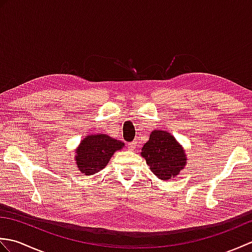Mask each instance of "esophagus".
<instances>
[{
    "instance_id": "1",
    "label": "esophagus",
    "mask_w": 252,
    "mask_h": 252,
    "mask_svg": "<svg viewBox=\"0 0 252 252\" xmlns=\"http://www.w3.org/2000/svg\"><path fill=\"white\" fill-rule=\"evenodd\" d=\"M127 148H129L130 151H134V149L136 148V142H131L127 144Z\"/></svg>"
}]
</instances>
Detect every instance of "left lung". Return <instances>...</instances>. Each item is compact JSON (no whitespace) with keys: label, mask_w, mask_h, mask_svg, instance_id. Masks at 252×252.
Masks as SVG:
<instances>
[{"label":"left lung","mask_w":252,"mask_h":252,"mask_svg":"<svg viewBox=\"0 0 252 252\" xmlns=\"http://www.w3.org/2000/svg\"><path fill=\"white\" fill-rule=\"evenodd\" d=\"M142 157L153 173L162 181L179 175L186 164L184 148L167 131L155 130L142 148Z\"/></svg>","instance_id":"8db88e82"}]
</instances>
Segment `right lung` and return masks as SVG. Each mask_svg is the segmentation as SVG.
Segmentation results:
<instances>
[{
  "instance_id": "1",
  "label": "right lung",
  "mask_w": 252,
  "mask_h": 252,
  "mask_svg": "<svg viewBox=\"0 0 252 252\" xmlns=\"http://www.w3.org/2000/svg\"><path fill=\"white\" fill-rule=\"evenodd\" d=\"M123 146L125 143L106 134L88 135L77 148L74 160L83 174L92 175L104 169L115 152L119 151Z\"/></svg>"
}]
</instances>
